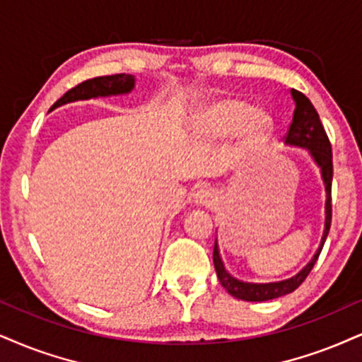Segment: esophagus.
I'll return each instance as SVG.
<instances>
[{"instance_id": "1", "label": "esophagus", "mask_w": 362, "mask_h": 362, "mask_svg": "<svg viewBox=\"0 0 362 362\" xmlns=\"http://www.w3.org/2000/svg\"><path fill=\"white\" fill-rule=\"evenodd\" d=\"M215 199H216L215 193H213V191L208 189V188L199 189L198 193L194 194V203L199 204V206H209V204L215 203Z\"/></svg>"}]
</instances>
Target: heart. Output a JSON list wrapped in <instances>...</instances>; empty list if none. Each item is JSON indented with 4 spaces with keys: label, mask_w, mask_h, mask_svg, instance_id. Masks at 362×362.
<instances>
[{
    "label": "heart",
    "mask_w": 362,
    "mask_h": 362,
    "mask_svg": "<svg viewBox=\"0 0 362 362\" xmlns=\"http://www.w3.org/2000/svg\"><path fill=\"white\" fill-rule=\"evenodd\" d=\"M204 127L213 139H223L242 127L245 147H253L269 136L272 122L265 114L253 112L252 107L240 100H225L213 107L204 119Z\"/></svg>",
    "instance_id": "b5f03b06"
}]
</instances>
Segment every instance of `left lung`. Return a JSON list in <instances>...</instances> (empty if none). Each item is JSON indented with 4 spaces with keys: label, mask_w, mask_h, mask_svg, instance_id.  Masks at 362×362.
<instances>
[{
    "label": "left lung",
    "mask_w": 362,
    "mask_h": 362,
    "mask_svg": "<svg viewBox=\"0 0 362 362\" xmlns=\"http://www.w3.org/2000/svg\"><path fill=\"white\" fill-rule=\"evenodd\" d=\"M293 100H296V110H293V119L290 124L287 134H285V142L290 146H298L309 149L312 158H314L317 166L322 173V180L325 185V193H327V199H325V230L322 242L315 253L314 258L307 263L296 276L292 279L282 280V282H274V284H247L240 282L235 276H231L228 272L225 270L223 265L220 252H218V245L215 242V248H213V263H215V270L218 275V280L223 287L226 288V292L230 296L236 298H242L247 302H263V300H272V298L287 296V293L293 292L298 288L307 275L310 274V270L314 269L315 262L322 252V247L327 238L329 230H331V221H332V149H331V141H329L327 132L320 122L317 110L312 105V102L307 99L302 92L292 88Z\"/></svg>",
    "instance_id": "8db88e82"
}]
</instances>
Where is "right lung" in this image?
<instances>
[{
	"label": "right lung",
	"mask_w": 362,
	"mask_h": 362,
	"mask_svg": "<svg viewBox=\"0 0 362 362\" xmlns=\"http://www.w3.org/2000/svg\"><path fill=\"white\" fill-rule=\"evenodd\" d=\"M134 88V77L127 74H115L104 75V77L88 78L86 82L78 83L53 104V109L66 102L92 99V97H105V95H117V93H127Z\"/></svg>",
	"instance_id": "add662e5"
}]
</instances>
